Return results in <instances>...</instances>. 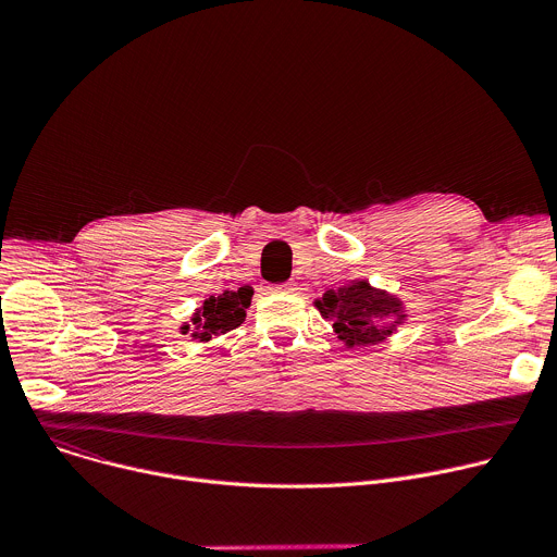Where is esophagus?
Masks as SVG:
<instances>
[{"label": "esophagus", "mask_w": 557, "mask_h": 557, "mask_svg": "<svg viewBox=\"0 0 557 557\" xmlns=\"http://www.w3.org/2000/svg\"><path fill=\"white\" fill-rule=\"evenodd\" d=\"M273 290H282V293H293V290H295V284H280V286H275Z\"/></svg>", "instance_id": "esophagus-1"}]
</instances>
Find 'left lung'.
<instances>
[{
  "label": "left lung",
  "instance_id": "left-lung-1",
  "mask_svg": "<svg viewBox=\"0 0 557 557\" xmlns=\"http://www.w3.org/2000/svg\"><path fill=\"white\" fill-rule=\"evenodd\" d=\"M314 306L350 348L383 342L406 317L399 299L372 288L366 280L350 282L337 290L329 288Z\"/></svg>",
  "mask_w": 557,
  "mask_h": 557
}]
</instances>
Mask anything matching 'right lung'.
<instances>
[{
    "label": "right lung",
    "instance_id": "1",
    "mask_svg": "<svg viewBox=\"0 0 557 557\" xmlns=\"http://www.w3.org/2000/svg\"><path fill=\"white\" fill-rule=\"evenodd\" d=\"M251 295L253 290L249 288L224 290L218 297L209 295L194 314L191 320L194 326L189 324L183 326V333H191V337L198 342H209L211 337H218L237 329L245 322Z\"/></svg>",
    "mask_w": 557,
    "mask_h": 557
}]
</instances>
